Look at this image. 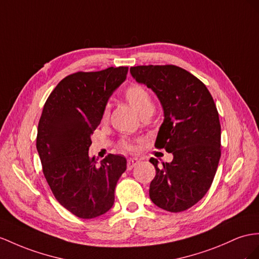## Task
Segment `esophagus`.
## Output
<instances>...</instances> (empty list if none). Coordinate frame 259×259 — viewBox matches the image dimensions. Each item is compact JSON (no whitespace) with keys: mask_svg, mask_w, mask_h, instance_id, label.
<instances>
[{"mask_svg":"<svg viewBox=\"0 0 259 259\" xmlns=\"http://www.w3.org/2000/svg\"><path fill=\"white\" fill-rule=\"evenodd\" d=\"M139 161L137 157H132V158H129L128 162H127V168L128 169H132L135 166H137V165L139 164Z\"/></svg>","mask_w":259,"mask_h":259,"instance_id":"34e87169","label":"esophagus"}]
</instances>
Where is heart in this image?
<instances>
[{
	"instance_id": "b5f03b06",
	"label": "heart",
	"mask_w": 259,
	"mask_h": 259,
	"mask_svg": "<svg viewBox=\"0 0 259 259\" xmlns=\"http://www.w3.org/2000/svg\"><path fill=\"white\" fill-rule=\"evenodd\" d=\"M124 97L131 105V107L136 109V111L140 116L150 114V112L152 114V111L154 109V103L150 92L142 85L131 84L130 86H128L124 92ZM107 116L108 109H105L103 112V117L107 118ZM120 147L127 151H135L136 149L135 143L130 140H127V139L120 142Z\"/></svg>"
}]
</instances>
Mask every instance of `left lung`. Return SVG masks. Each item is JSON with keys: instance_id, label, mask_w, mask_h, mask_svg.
Returning <instances> with one entry per match:
<instances>
[{"instance_id": "8db88e82", "label": "left lung", "mask_w": 259, "mask_h": 259, "mask_svg": "<svg viewBox=\"0 0 259 259\" xmlns=\"http://www.w3.org/2000/svg\"><path fill=\"white\" fill-rule=\"evenodd\" d=\"M130 72L160 99L164 121L155 148L174 156L162 165L150 158L156 170L151 200L169 212L187 210L207 194L221 157V124L213 98L200 79L180 66L138 65Z\"/></svg>"}]
</instances>
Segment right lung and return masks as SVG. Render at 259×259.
Returning a JSON list of instances; mask_svg holds the SVG:
<instances>
[{"label": "right lung", "mask_w": 259, "mask_h": 259, "mask_svg": "<svg viewBox=\"0 0 259 259\" xmlns=\"http://www.w3.org/2000/svg\"><path fill=\"white\" fill-rule=\"evenodd\" d=\"M128 66L65 76L50 93L38 123L36 147L46 181L62 207L81 219L106 213L114 204L124 156L108 154L101 164L89 156L91 135L101 123L109 96Z\"/></svg>", "instance_id": "add662e5"}]
</instances>
